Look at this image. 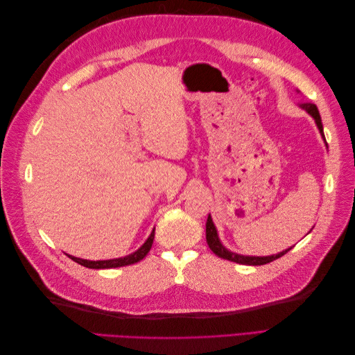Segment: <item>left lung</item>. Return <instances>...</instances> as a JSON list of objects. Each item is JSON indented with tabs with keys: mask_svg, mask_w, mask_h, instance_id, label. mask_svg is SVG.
<instances>
[{
	"mask_svg": "<svg viewBox=\"0 0 355 355\" xmlns=\"http://www.w3.org/2000/svg\"><path fill=\"white\" fill-rule=\"evenodd\" d=\"M300 106H302V108H304L311 116L314 118L315 123H317L318 130H320V133H321V136L324 137L323 124H321V116H320V112H318V110H317V106H315L314 103H300ZM324 141H326V139H324ZM206 240H207V244H209V247H210V250H211L214 254L222 257V259H227V261H231V262H235V263H241V265H253V266H257V265L270 263V262L278 259V257L284 256L287 252L292 250V247H290V249H287V250H284V252H282V253H278V254L263 256V257H262V256H243V254L232 253V252L225 249V247L222 245V243L219 241V239H218V231H216V228H214V225H213V220H211V218H210V214H209L207 222H206Z\"/></svg>",
	"mask_w": 355,
	"mask_h": 355,
	"instance_id": "1",
	"label": "left lung"
}]
</instances>
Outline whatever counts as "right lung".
Wrapping results in <instances>:
<instances>
[{"label": "right lung", "mask_w": 355, "mask_h": 355, "mask_svg": "<svg viewBox=\"0 0 355 355\" xmlns=\"http://www.w3.org/2000/svg\"><path fill=\"white\" fill-rule=\"evenodd\" d=\"M154 235H155V230H153L149 239L144 243V245L141 249L136 250L135 253L128 254L125 257H118V259H110V261H85V259H80V257H73L69 256L73 262H77L85 268H92V270H108V268H118V266H127V265H133L139 261H142L144 257L148 254V252L151 250L153 243H154Z\"/></svg>", "instance_id": "right-lung-1"}]
</instances>
